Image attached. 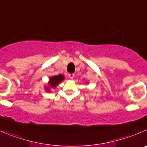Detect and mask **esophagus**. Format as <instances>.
<instances>
[{
    "label": "esophagus",
    "instance_id": "esophagus-1",
    "mask_svg": "<svg viewBox=\"0 0 147 147\" xmlns=\"http://www.w3.org/2000/svg\"><path fill=\"white\" fill-rule=\"evenodd\" d=\"M74 76H75V74L74 73H69V78H70V79H73Z\"/></svg>",
    "mask_w": 147,
    "mask_h": 147
}]
</instances>
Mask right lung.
<instances>
[{
  "instance_id": "obj_1",
  "label": "right lung",
  "mask_w": 147,
  "mask_h": 147,
  "mask_svg": "<svg viewBox=\"0 0 147 147\" xmlns=\"http://www.w3.org/2000/svg\"><path fill=\"white\" fill-rule=\"evenodd\" d=\"M64 79H65V77L62 75H55V76L52 77V78H49V86L52 87V88H55V87H56L57 85H59V83H60ZM46 90L49 91V88H47L46 89Z\"/></svg>"
}]
</instances>
